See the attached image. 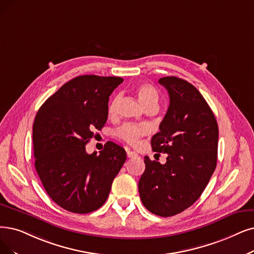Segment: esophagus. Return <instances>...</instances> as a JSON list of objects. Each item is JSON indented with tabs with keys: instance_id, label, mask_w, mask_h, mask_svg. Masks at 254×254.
I'll return each instance as SVG.
<instances>
[{
	"instance_id": "34e87169",
	"label": "esophagus",
	"mask_w": 254,
	"mask_h": 254,
	"mask_svg": "<svg viewBox=\"0 0 254 254\" xmlns=\"http://www.w3.org/2000/svg\"><path fill=\"white\" fill-rule=\"evenodd\" d=\"M137 156V153L134 151H130V150H127V157L128 158H134Z\"/></svg>"
}]
</instances>
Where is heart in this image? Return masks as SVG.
Instances as JSON below:
<instances>
[{"instance_id": "obj_1", "label": "heart", "mask_w": 254, "mask_h": 254, "mask_svg": "<svg viewBox=\"0 0 254 254\" xmlns=\"http://www.w3.org/2000/svg\"><path fill=\"white\" fill-rule=\"evenodd\" d=\"M136 94L138 97V100L140 101L141 105L145 108L158 105V93L156 88L150 84V83H143L138 85L136 89ZM120 96H116L113 101H111L108 106V113L109 115H114L116 113L117 105L119 103ZM148 130L146 127L141 126H135L132 124H125L122 127H120L117 130V135L125 141H127L130 145H135L138 139L147 134Z\"/></svg>"}]
</instances>
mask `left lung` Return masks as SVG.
<instances>
[{"mask_svg": "<svg viewBox=\"0 0 254 254\" xmlns=\"http://www.w3.org/2000/svg\"><path fill=\"white\" fill-rule=\"evenodd\" d=\"M170 105L151 138L153 151L167 153L161 165L145 156L138 182L144 206L152 214L171 217L194 204L217 166L219 129L214 113L199 90L178 77L160 78Z\"/></svg>", "mask_w": 254, "mask_h": 254, "instance_id": "left-lung-1", "label": "left lung"}]
</instances>
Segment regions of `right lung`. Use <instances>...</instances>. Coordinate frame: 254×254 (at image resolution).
<instances>
[{
	"mask_svg": "<svg viewBox=\"0 0 254 254\" xmlns=\"http://www.w3.org/2000/svg\"><path fill=\"white\" fill-rule=\"evenodd\" d=\"M120 77L78 76L64 84L37 111L33 123L34 165L56 204L75 214L102 206L126 161V151L107 141L87 154L85 145L108 117V100Z\"/></svg>",
	"mask_w": 254,
	"mask_h": 254,
	"instance_id": "obj_1",
	"label": "right lung"
}]
</instances>
